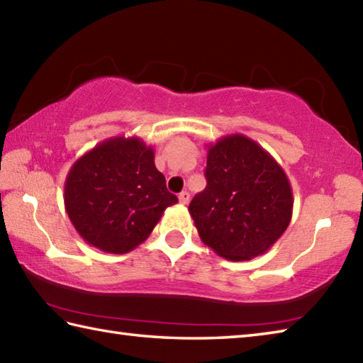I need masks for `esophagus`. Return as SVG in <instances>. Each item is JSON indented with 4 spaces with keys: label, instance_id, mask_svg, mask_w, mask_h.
Masks as SVG:
<instances>
[{
    "label": "esophagus",
    "instance_id": "1",
    "mask_svg": "<svg viewBox=\"0 0 363 363\" xmlns=\"http://www.w3.org/2000/svg\"><path fill=\"white\" fill-rule=\"evenodd\" d=\"M179 201H180V203H182V205H188V202H189V192H186V191L180 192Z\"/></svg>",
    "mask_w": 363,
    "mask_h": 363
}]
</instances>
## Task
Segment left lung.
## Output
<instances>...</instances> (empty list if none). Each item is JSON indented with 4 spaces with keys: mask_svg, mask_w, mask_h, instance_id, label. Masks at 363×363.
Listing matches in <instances>:
<instances>
[{
    "mask_svg": "<svg viewBox=\"0 0 363 363\" xmlns=\"http://www.w3.org/2000/svg\"><path fill=\"white\" fill-rule=\"evenodd\" d=\"M205 177L206 188L188 208L201 240L232 262L268 252L293 216V191L282 166L236 133L208 144Z\"/></svg>",
    "mask_w": 363,
    "mask_h": 363,
    "instance_id": "obj_1",
    "label": "left lung"
}]
</instances>
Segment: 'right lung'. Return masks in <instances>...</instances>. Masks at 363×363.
<instances>
[{
  "instance_id": "right-lung-1",
  "label": "right lung",
  "mask_w": 363,
  "mask_h": 363,
  "mask_svg": "<svg viewBox=\"0 0 363 363\" xmlns=\"http://www.w3.org/2000/svg\"><path fill=\"white\" fill-rule=\"evenodd\" d=\"M177 202L155 166L153 147L136 136L101 140L73 162L64 184L75 230L108 254L136 249Z\"/></svg>"
}]
</instances>
